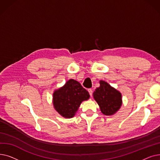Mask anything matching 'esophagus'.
<instances>
[{"instance_id":"1","label":"esophagus","mask_w":160,"mask_h":160,"mask_svg":"<svg viewBox=\"0 0 160 160\" xmlns=\"http://www.w3.org/2000/svg\"><path fill=\"white\" fill-rule=\"evenodd\" d=\"M88 92H89V95H90V96H92V95H93V90H92L91 89H88Z\"/></svg>"}]
</instances>
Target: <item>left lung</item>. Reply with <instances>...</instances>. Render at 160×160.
<instances>
[{
	"label": "left lung",
	"mask_w": 160,
	"mask_h": 160,
	"mask_svg": "<svg viewBox=\"0 0 160 160\" xmlns=\"http://www.w3.org/2000/svg\"><path fill=\"white\" fill-rule=\"evenodd\" d=\"M93 97L105 115L115 114L122 105L121 93L103 80L100 81V87L94 91Z\"/></svg>",
	"instance_id": "left-lung-1"
}]
</instances>
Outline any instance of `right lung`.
Masks as SVG:
<instances>
[{"label": "right lung", "instance_id": "obj_1", "mask_svg": "<svg viewBox=\"0 0 160 160\" xmlns=\"http://www.w3.org/2000/svg\"><path fill=\"white\" fill-rule=\"evenodd\" d=\"M88 91L77 80L70 79L61 88L54 91L53 105L59 114L65 118H72L81 103L89 99Z\"/></svg>", "mask_w": 160, "mask_h": 160}]
</instances>
